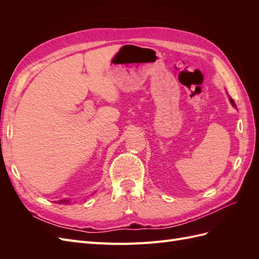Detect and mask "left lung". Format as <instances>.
<instances>
[{
  "mask_svg": "<svg viewBox=\"0 0 259 259\" xmlns=\"http://www.w3.org/2000/svg\"><path fill=\"white\" fill-rule=\"evenodd\" d=\"M227 95H228V94H227ZM228 98H229V101H230V103H231V105L234 107V108H237V106H236V103H234V101H233V99L228 95Z\"/></svg>",
  "mask_w": 259,
  "mask_h": 259,
  "instance_id": "left-lung-1",
  "label": "left lung"
}]
</instances>
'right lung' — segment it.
I'll use <instances>...</instances> for the list:
<instances>
[{"label": "right lung", "instance_id": "obj_1", "mask_svg": "<svg viewBox=\"0 0 259 259\" xmlns=\"http://www.w3.org/2000/svg\"><path fill=\"white\" fill-rule=\"evenodd\" d=\"M57 203H59V204H70V203H71V200H70V199H62V200L57 201Z\"/></svg>", "mask_w": 259, "mask_h": 259}]
</instances>
